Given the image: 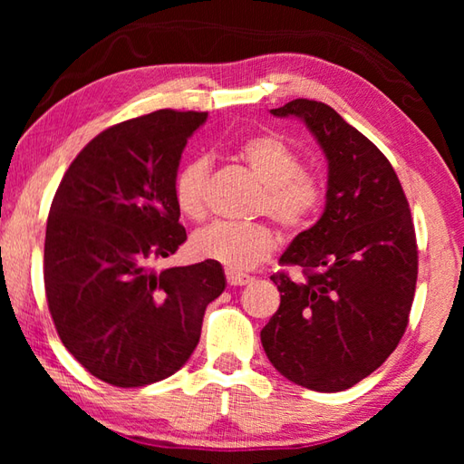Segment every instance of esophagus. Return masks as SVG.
<instances>
[{
	"instance_id": "esophagus-1",
	"label": "esophagus",
	"mask_w": 464,
	"mask_h": 464,
	"mask_svg": "<svg viewBox=\"0 0 464 464\" xmlns=\"http://www.w3.org/2000/svg\"><path fill=\"white\" fill-rule=\"evenodd\" d=\"M227 283L233 285V287H241V285H247L253 277H249V275L245 273H237V271H227Z\"/></svg>"
}]
</instances>
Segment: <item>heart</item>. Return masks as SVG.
<instances>
[{
	"label": "heart",
	"instance_id": "b5f03b06",
	"mask_svg": "<svg viewBox=\"0 0 464 464\" xmlns=\"http://www.w3.org/2000/svg\"><path fill=\"white\" fill-rule=\"evenodd\" d=\"M237 157L263 183L257 213H267L287 233L307 227L323 205V183L303 169L301 155L275 133H261L237 147ZM207 157L187 161L175 175V205L187 219L199 221L207 213ZM277 235L267 223L217 221L197 231L191 239L195 257L225 265L231 271L253 269L277 249Z\"/></svg>",
	"mask_w": 464,
	"mask_h": 464
}]
</instances>
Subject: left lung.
Instances as JSON below:
<instances>
[{
	"instance_id": "8db88e82",
	"label": "left lung",
	"mask_w": 464,
	"mask_h": 464,
	"mask_svg": "<svg viewBox=\"0 0 464 464\" xmlns=\"http://www.w3.org/2000/svg\"><path fill=\"white\" fill-rule=\"evenodd\" d=\"M271 113L307 125L329 173L321 219L279 259L303 277L271 275L281 304L261 343L285 379L344 391L377 371L407 329L419 269L409 201L387 157L333 107L293 100Z\"/></svg>"
}]
</instances>
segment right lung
Returning a JSON list of instances; mask_svg holds the SVG:
<instances>
[{"mask_svg":"<svg viewBox=\"0 0 464 464\" xmlns=\"http://www.w3.org/2000/svg\"><path fill=\"white\" fill-rule=\"evenodd\" d=\"M207 113L160 110L87 143L47 217L44 281L65 349L93 377L145 387L171 377L225 289L221 263L151 269L185 243L173 183Z\"/></svg>","mask_w":464,"mask_h":464,"instance_id":"1","label":"right lung"}]
</instances>
